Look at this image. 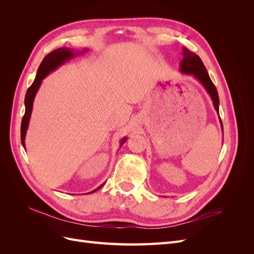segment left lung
I'll use <instances>...</instances> for the list:
<instances>
[{"mask_svg": "<svg viewBox=\"0 0 254 254\" xmlns=\"http://www.w3.org/2000/svg\"><path fill=\"white\" fill-rule=\"evenodd\" d=\"M182 54H183V59L180 63V71L183 74L194 76V77L202 84L203 88L206 90V92L209 93L212 99L215 110H216V112L219 114V97H218L217 90L215 88L214 83L212 82L209 73H207L201 59L199 58V56L196 55L195 53L189 51L187 48H183ZM219 122L222 129V123L220 118H219Z\"/></svg>", "mask_w": 254, "mask_h": 254, "instance_id": "1", "label": "left lung"}]
</instances>
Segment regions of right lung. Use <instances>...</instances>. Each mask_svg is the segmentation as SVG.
I'll return each mask as SVG.
<instances>
[{
    "label": "right lung",
    "mask_w": 254,
    "mask_h": 254,
    "mask_svg": "<svg viewBox=\"0 0 254 254\" xmlns=\"http://www.w3.org/2000/svg\"><path fill=\"white\" fill-rule=\"evenodd\" d=\"M87 51H88V49H84L80 53L79 52L77 53V52H74L72 49L60 48V49H57L55 51H53L52 53L48 54V55L45 56L44 59L42 60V63L39 65V68H38V71H37L36 78H35L34 82L32 83V86L27 89L26 94H25V99H24L25 113H24V117H23L22 123H21V142H22V145L24 148H25V136H26V131H27L28 124H29L30 115H32V111H33L34 99H35V96L37 94L38 90H39V88L41 86L42 80L47 77L50 73L57 70L60 65H63L64 63H66L67 60L74 58L76 55H78V54L86 53ZM126 140H127L126 136L123 137L121 141V146L126 142ZM104 184L105 183H103L102 186H99L97 189L90 191V193H88V194L94 193V191L101 189Z\"/></svg>",
    "instance_id": "1"
}]
</instances>
